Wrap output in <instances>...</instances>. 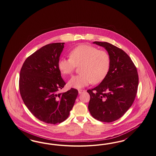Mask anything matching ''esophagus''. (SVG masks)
I'll use <instances>...</instances> for the list:
<instances>
[{"label":"esophagus","mask_w":156,"mask_h":156,"mask_svg":"<svg viewBox=\"0 0 156 156\" xmlns=\"http://www.w3.org/2000/svg\"><path fill=\"white\" fill-rule=\"evenodd\" d=\"M85 91V90H78V92H79V94H81L82 93H83V92H84Z\"/></svg>","instance_id":"esophagus-1"}]
</instances>
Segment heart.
<instances>
[{
	"instance_id": "obj_1",
	"label": "heart",
	"mask_w": 156,
	"mask_h": 156,
	"mask_svg": "<svg viewBox=\"0 0 156 156\" xmlns=\"http://www.w3.org/2000/svg\"><path fill=\"white\" fill-rule=\"evenodd\" d=\"M70 59L62 58L58 61V68L64 76L72 74L76 66H80V75L72 77L68 83L70 88L80 89L91 83L97 84L108 74L110 67L108 54L98 48L86 44L74 48L69 54Z\"/></svg>"
}]
</instances>
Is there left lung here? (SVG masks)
<instances>
[{
    "label": "left lung",
    "instance_id": "8db88e82",
    "mask_svg": "<svg viewBox=\"0 0 156 156\" xmlns=\"http://www.w3.org/2000/svg\"><path fill=\"white\" fill-rule=\"evenodd\" d=\"M93 43L108 52L110 67L101 83L87 91L90 95L88 110L98 121L113 122L122 117L135 100L139 84L137 69L121 49L106 42Z\"/></svg>",
    "mask_w": 156,
    "mask_h": 156
}]
</instances>
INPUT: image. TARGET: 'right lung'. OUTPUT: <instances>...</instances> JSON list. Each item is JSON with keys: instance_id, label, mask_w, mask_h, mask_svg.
I'll return each mask as SVG.
<instances>
[{"instance_id": "obj_1", "label": "right lung", "mask_w": 156, "mask_h": 156, "mask_svg": "<svg viewBox=\"0 0 156 156\" xmlns=\"http://www.w3.org/2000/svg\"><path fill=\"white\" fill-rule=\"evenodd\" d=\"M64 44L41 48L27 58L21 69L19 87L23 102L33 115L47 123L66 120L78 95L75 88L58 92L66 84L58 66Z\"/></svg>"}]
</instances>
